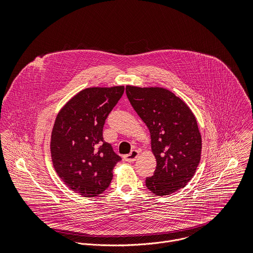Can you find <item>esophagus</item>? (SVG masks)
Masks as SVG:
<instances>
[{"label": "esophagus", "instance_id": "obj_1", "mask_svg": "<svg viewBox=\"0 0 253 253\" xmlns=\"http://www.w3.org/2000/svg\"><path fill=\"white\" fill-rule=\"evenodd\" d=\"M138 155H139V151L134 149L130 152V154L125 155L124 158H125V161H127V162H134L136 160V158L138 157Z\"/></svg>", "mask_w": 253, "mask_h": 253}]
</instances>
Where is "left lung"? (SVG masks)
Segmentation results:
<instances>
[{
    "instance_id": "left-lung-1",
    "label": "left lung",
    "mask_w": 253,
    "mask_h": 253,
    "mask_svg": "<svg viewBox=\"0 0 253 253\" xmlns=\"http://www.w3.org/2000/svg\"><path fill=\"white\" fill-rule=\"evenodd\" d=\"M132 107L151 135L157 166L146 178L147 188L166 196L183 188L200 161L202 141L197 121L189 107L167 89L126 87Z\"/></svg>"
}]
</instances>
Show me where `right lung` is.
Returning <instances> with one entry per match:
<instances>
[{
  "mask_svg": "<svg viewBox=\"0 0 253 253\" xmlns=\"http://www.w3.org/2000/svg\"><path fill=\"white\" fill-rule=\"evenodd\" d=\"M124 86L87 88L72 98L54 123L51 156L62 181L84 197L109 187L121 157L104 141L106 119L124 93Z\"/></svg>",
  "mask_w": 253,
  "mask_h": 253,
  "instance_id": "add662e5",
  "label": "right lung"
}]
</instances>
